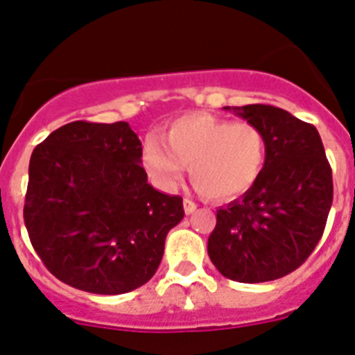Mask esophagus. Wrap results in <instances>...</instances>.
I'll return each instance as SVG.
<instances>
[{
	"label": "esophagus",
	"instance_id": "34e87169",
	"mask_svg": "<svg viewBox=\"0 0 355 355\" xmlns=\"http://www.w3.org/2000/svg\"><path fill=\"white\" fill-rule=\"evenodd\" d=\"M183 208H184V213H187V215H192V213L197 209V205L193 202L192 199H184L183 200Z\"/></svg>",
	"mask_w": 355,
	"mask_h": 355
}]
</instances>
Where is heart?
Returning <instances> with one entry per match:
<instances>
[{
    "mask_svg": "<svg viewBox=\"0 0 355 355\" xmlns=\"http://www.w3.org/2000/svg\"><path fill=\"white\" fill-rule=\"evenodd\" d=\"M163 140H146L142 162L150 180L168 190L180 183L188 165L206 197L233 200L249 192L265 168L266 137L252 122L188 114L168 124Z\"/></svg>",
    "mask_w": 355,
    "mask_h": 355,
    "instance_id": "b5f03b06",
    "label": "heart"
}]
</instances>
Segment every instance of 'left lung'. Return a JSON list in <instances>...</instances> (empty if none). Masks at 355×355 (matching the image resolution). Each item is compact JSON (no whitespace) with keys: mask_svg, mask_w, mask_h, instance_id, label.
I'll return each instance as SVG.
<instances>
[{"mask_svg":"<svg viewBox=\"0 0 355 355\" xmlns=\"http://www.w3.org/2000/svg\"><path fill=\"white\" fill-rule=\"evenodd\" d=\"M233 112L263 130L266 163L249 192L216 209L208 254L224 277L266 283L297 270L315 250L332 205V171L313 124L270 105Z\"/></svg>","mask_w":355,"mask_h":355,"instance_id":"1","label":"left lung"}]
</instances>
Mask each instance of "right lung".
Segmentation results:
<instances>
[{"label": "right lung", "instance_id": "right-lung-1", "mask_svg": "<svg viewBox=\"0 0 355 355\" xmlns=\"http://www.w3.org/2000/svg\"><path fill=\"white\" fill-rule=\"evenodd\" d=\"M128 122L74 121L33 149L24 200L31 245L62 283L121 295L158 270L183 199L147 183Z\"/></svg>", "mask_w": 355, "mask_h": 355}]
</instances>
